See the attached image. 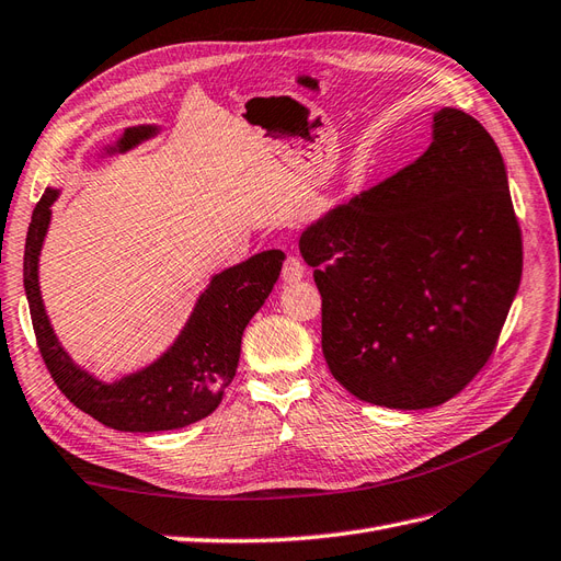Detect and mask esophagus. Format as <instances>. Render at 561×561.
Segmentation results:
<instances>
[{"label": "esophagus", "mask_w": 561, "mask_h": 561, "mask_svg": "<svg viewBox=\"0 0 561 561\" xmlns=\"http://www.w3.org/2000/svg\"><path fill=\"white\" fill-rule=\"evenodd\" d=\"M304 274H307V268H304L301 260H297V257L285 260V264H283V280L285 283H297L304 278Z\"/></svg>", "instance_id": "esophagus-1"}]
</instances>
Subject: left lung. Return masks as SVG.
I'll list each match as a JSON object with an SVG mask.
<instances>
[{
  "mask_svg": "<svg viewBox=\"0 0 561 561\" xmlns=\"http://www.w3.org/2000/svg\"><path fill=\"white\" fill-rule=\"evenodd\" d=\"M299 250L332 377L390 410L447 402L494 353L522 278L494 138L461 110L435 112L423 157L318 217Z\"/></svg>",
  "mask_w": 561,
  "mask_h": 561,
  "instance_id": "8db88e82",
  "label": "left lung"
}]
</instances>
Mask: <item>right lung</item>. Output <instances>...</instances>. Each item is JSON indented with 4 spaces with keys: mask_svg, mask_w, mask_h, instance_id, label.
Masks as SVG:
<instances>
[{
    "mask_svg": "<svg viewBox=\"0 0 561 561\" xmlns=\"http://www.w3.org/2000/svg\"><path fill=\"white\" fill-rule=\"evenodd\" d=\"M159 130V126H130L114 145L105 147V154H124L154 138ZM58 196L60 190L48 186L39 198L32 213L23 260L32 328L58 388L81 412L124 433L175 431L213 414L236 377L243 330L274 290L285 254L264 250L219 271L198 295L175 342L154 363L122 379L100 381L60 346L39 290V254L50 225V206Z\"/></svg>",
    "mask_w": 561,
    "mask_h": 561,
    "instance_id": "right-lung-1",
    "label": "right lung"
}]
</instances>
